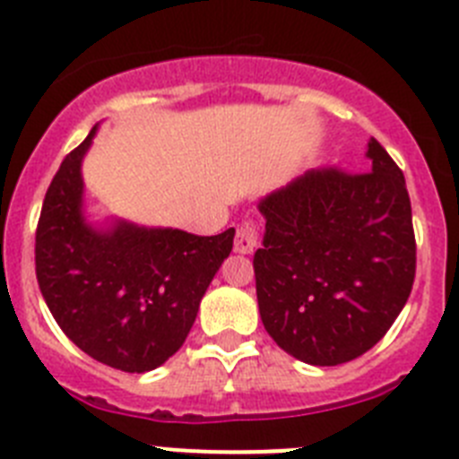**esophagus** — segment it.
<instances>
[{
	"mask_svg": "<svg viewBox=\"0 0 459 459\" xmlns=\"http://www.w3.org/2000/svg\"><path fill=\"white\" fill-rule=\"evenodd\" d=\"M258 247V226L254 221H242L235 233V251L238 254H251Z\"/></svg>",
	"mask_w": 459,
	"mask_h": 459,
	"instance_id": "34e87169",
	"label": "esophagus"
}]
</instances>
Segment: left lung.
I'll use <instances>...</instances> for the list:
<instances>
[{"label": "left lung", "instance_id": "obj_1", "mask_svg": "<svg viewBox=\"0 0 459 459\" xmlns=\"http://www.w3.org/2000/svg\"><path fill=\"white\" fill-rule=\"evenodd\" d=\"M370 171L311 169L258 204L254 254L260 320L281 350L311 366L368 352L407 304L416 238L404 176L377 139Z\"/></svg>", "mask_w": 459, "mask_h": 459}]
</instances>
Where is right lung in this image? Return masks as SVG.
<instances>
[{
  "instance_id": "1",
  "label": "right lung",
  "mask_w": 459,
  "mask_h": 459,
  "mask_svg": "<svg viewBox=\"0 0 459 459\" xmlns=\"http://www.w3.org/2000/svg\"><path fill=\"white\" fill-rule=\"evenodd\" d=\"M61 162L36 229V279L61 332L82 352L126 373L158 368L180 350L201 297L233 249L235 229L192 235L118 221L96 230L82 214V158Z\"/></svg>"
}]
</instances>
